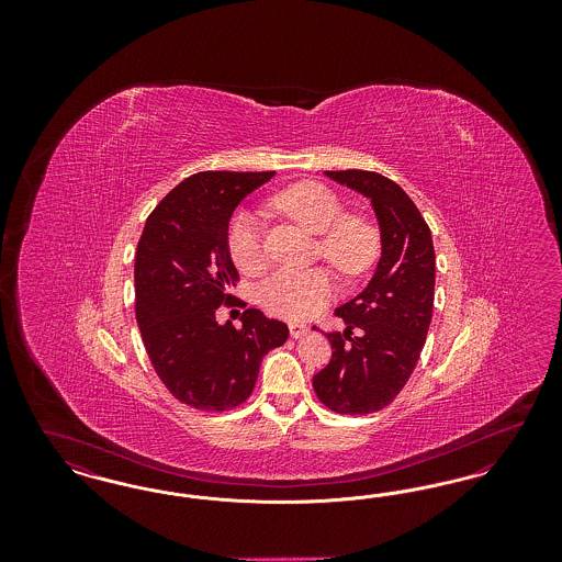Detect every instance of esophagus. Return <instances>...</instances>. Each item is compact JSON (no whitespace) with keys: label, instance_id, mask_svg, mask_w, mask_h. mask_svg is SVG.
Segmentation results:
<instances>
[{"label":"esophagus","instance_id":"34e87169","mask_svg":"<svg viewBox=\"0 0 562 562\" xmlns=\"http://www.w3.org/2000/svg\"><path fill=\"white\" fill-rule=\"evenodd\" d=\"M289 328H291V337H293V339H303V337L310 333V326H305V324H301V322H293Z\"/></svg>","mask_w":562,"mask_h":562}]
</instances>
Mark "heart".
<instances>
[{
	"instance_id": "1",
	"label": "heart",
	"mask_w": 562,
	"mask_h": 562,
	"mask_svg": "<svg viewBox=\"0 0 562 562\" xmlns=\"http://www.w3.org/2000/svg\"><path fill=\"white\" fill-rule=\"evenodd\" d=\"M271 204L321 236L318 255L346 280H356L373 268L381 248L376 225L364 214H348L333 189L303 181L282 189ZM227 248L232 261L244 273H259L268 266L261 229L250 214L240 213L229 223ZM333 296L335 280L324 268L280 269L257 291L261 307L286 321H305L318 314Z\"/></svg>"
}]
</instances>
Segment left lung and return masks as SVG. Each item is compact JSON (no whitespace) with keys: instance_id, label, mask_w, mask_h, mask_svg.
I'll return each instance as SVG.
<instances>
[{"instance_id":"8db88e82","label":"left lung","mask_w":562,"mask_h":562,"mask_svg":"<svg viewBox=\"0 0 562 562\" xmlns=\"http://www.w3.org/2000/svg\"><path fill=\"white\" fill-rule=\"evenodd\" d=\"M326 177L371 198L381 259L369 286L335 312L348 328L328 333L333 356L314 374V392L339 415H369L401 394L419 362L434 310L436 252L426 218L392 179L356 168L326 170Z\"/></svg>"}]
</instances>
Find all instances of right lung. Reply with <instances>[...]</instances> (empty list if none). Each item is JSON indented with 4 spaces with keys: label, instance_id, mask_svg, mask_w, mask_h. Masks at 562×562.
Instances as JSON below:
<instances>
[{
    "label": "right lung",
    "instance_id": "1",
    "mask_svg": "<svg viewBox=\"0 0 562 562\" xmlns=\"http://www.w3.org/2000/svg\"><path fill=\"white\" fill-rule=\"evenodd\" d=\"M273 175H191L147 216L136 246L134 301L143 346L166 390L191 408L240 406L255 390L263 356L289 339L284 322L255 307L244 310L240 328L214 318L218 305H234L229 289L240 280L227 248L229 216Z\"/></svg>",
    "mask_w": 562,
    "mask_h": 562
}]
</instances>
